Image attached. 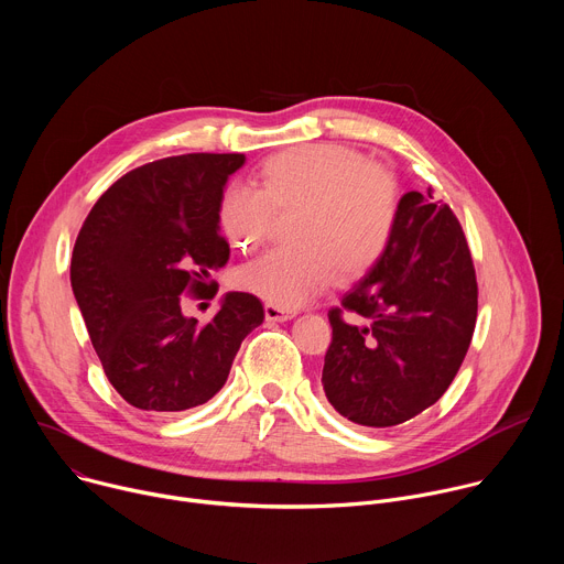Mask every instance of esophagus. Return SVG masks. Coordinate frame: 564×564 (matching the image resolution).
I'll return each mask as SVG.
<instances>
[{"instance_id": "esophagus-1", "label": "esophagus", "mask_w": 564, "mask_h": 564, "mask_svg": "<svg viewBox=\"0 0 564 564\" xmlns=\"http://www.w3.org/2000/svg\"><path fill=\"white\" fill-rule=\"evenodd\" d=\"M296 312L294 310H285V307H279V305H272V303H265V318L268 321H290Z\"/></svg>"}]
</instances>
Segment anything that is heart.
Returning <instances> with one entry per match:
<instances>
[{
	"instance_id": "b5f03b06",
	"label": "heart",
	"mask_w": 564,
	"mask_h": 564,
	"mask_svg": "<svg viewBox=\"0 0 564 564\" xmlns=\"http://www.w3.org/2000/svg\"><path fill=\"white\" fill-rule=\"evenodd\" d=\"M259 189L231 185L218 218L236 250H254L274 212H296L292 246L276 248L236 270L234 283L279 307H299L324 292L337 272L355 281L386 254L397 218L399 183L388 167L341 144H299L270 155Z\"/></svg>"
}]
</instances>
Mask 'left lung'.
<instances>
[{
    "instance_id": "left-lung-1",
    "label": "left lung",
    "mask_w": 564,
    "mask_h": 564,
    "mask_svg": "<svg viewBox=\"0 0 564 564\" xmlns=\"http://www.w3.org/2000/svg\"><path fill=\"white\" fill-rule=\"evenodd\" d=\"M359 315L350 325L343 312ZM324 383L335 411L388 429L446 392L473 339L477 281L459 220L433 196L409 192L379 263L328 312Z\"/></svg>"
}]
</instances>
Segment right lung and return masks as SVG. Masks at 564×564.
<instances>
[{
	"label": "right lung",
	"mask_w": 564,
	"mask_h": 564,
	"mask_svg": "<svg viewBox=\"0 0 564 564\" xmlns=\"http://www.w3.org/2000/svg\"><path fill=\"white\" fill-rule=\"evenodd\" d=\"M243 153L155 160L116 181L77 234L70 288L124 401L178 413L209 401L227 381L243 339L263 324L254 294L227 292L207 324L183 314V294L214 296L207 281L229 259L220 196Z\"/></svg>",
	"instance_id": "right-lung-1"
}]
</instances>
